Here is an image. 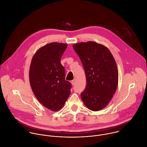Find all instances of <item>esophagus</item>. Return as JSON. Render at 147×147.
Wrapping results in <instances>:
<instances>
[{
	"instance_id": "esophagus-1",
	"label": "esophagus",
	"mask_w": 147,
	"mask_h": 147,
	"mask_svg": "<svg viewBox=\"0 0 147 147\" xmlns=\"http://www.w3.org/2000/svg\"><path fill=\"white\" fill-rule=\"evenodd\" d=\"M76 79H74L73 80H72L71 81V85H74L75 84H76Z\"/></svg>"
}]
</instances>
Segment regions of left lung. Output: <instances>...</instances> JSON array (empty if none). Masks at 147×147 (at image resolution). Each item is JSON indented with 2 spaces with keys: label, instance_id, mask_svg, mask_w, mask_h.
Listing matches in <instances>:
<instances>
[{
  "label": "left lung",
  "instance_id": "obj_1",
  "mask_svg": "<svg viewBox=\"0 0 147 147\" xmlns=\"http://www.w3.org/2000/svg\"><path fill=\"white\" fill-rule=\"evenodd\" d=\"M84 66L87 85L81 97L90 110L98 111L109 103L119 80L115 59L106 46L93 41L73 46Z\"/></svg>",
  "mask_w": 147,
  "mask_h": 147
}]
</instances>
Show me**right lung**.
Listing matches in <instances>:
<instances>
[{"mask_svg": "<svg viewBox=\"0 0 147 147\" xmlns=\"http://www.w3.org/2000/svg\"><path fill=\"white\" fill-rule=\"evenodd\" d=\"M67 44L51 42L34 54L30 66L29 80L37 100L46 108L56 112L65 105L71 84L65 80L61 58Z\"/></svg>", "mask_w": 147, "mask_h": 147, "instance_id": "add662e5", "label": "right lung"}]
</instances>
